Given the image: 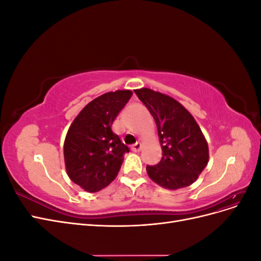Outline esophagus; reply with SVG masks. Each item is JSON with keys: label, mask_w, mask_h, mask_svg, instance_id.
Returning <instances> with one entry per match:
<instances>
[{"label": "esophagus", "mask_w": 261, "mask_h": 261, "mask_svg": "<svg viewBox=\"0 0 261 261\" xmlns=\"http://www.w3.org/2000/svg\"><path fill=\"white\" fill-rule=\"evenodd\" d=\"M141 147H143V145H141V143H136V144H134V145L132 146V150H133L134 152H138V151H140Z\"/></svg>", "instance_id": "34e87169"}]
</instances>
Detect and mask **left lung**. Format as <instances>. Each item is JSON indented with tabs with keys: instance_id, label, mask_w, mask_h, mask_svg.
Returning <instances> with one entry per match:
<instances>
[{
	"instance_id": "left-lung-1",
	"label": "left lung",
	"mask_w": 261,
	"mask_h": 261,
	"mask_svg": "<svg viewBox=\"0 0 261 261\" xmlns=\"http://www.w3.org/2000/svg\"><path fill=\"white\" fill-rule=\"evenodd\" d=\"M153 116L162 159L147 173L155 184L175 191L192 185L209 161L206 138L194 116L178 101L149 88L134 90Z\"/></svg>"
}]
</instances>
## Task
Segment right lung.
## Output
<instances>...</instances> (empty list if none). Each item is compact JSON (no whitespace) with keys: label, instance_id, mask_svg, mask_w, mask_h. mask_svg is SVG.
<instances>
[{"label":"right lung","instance_id":"add662e5","mask_svg":"<svg viewBox=\"0 0 261 261\" xmlns=\"http://www.w3.org/2000/svg\"><path fill=\"white\" fill-rule=\"evenodd\" d=\"M130 90L110 91L93 99L70 124L64 141V162L68 177L84 191L96 193L117 176L129 152L112 132L117 114L127 103Z\"/></svg>","mask_w":261,"mask_h":261}]
</instances>
